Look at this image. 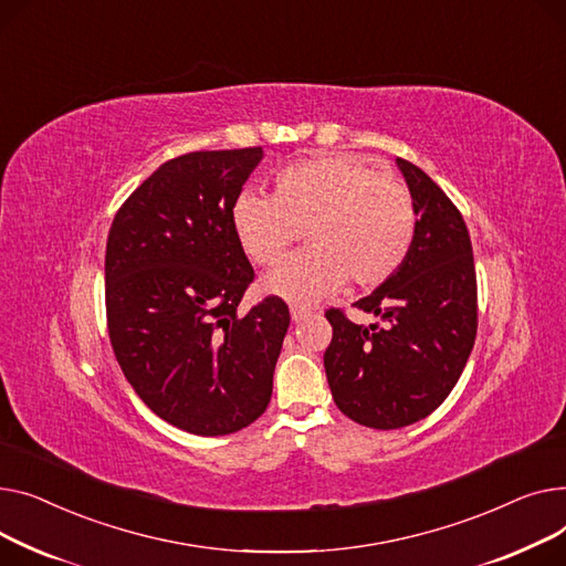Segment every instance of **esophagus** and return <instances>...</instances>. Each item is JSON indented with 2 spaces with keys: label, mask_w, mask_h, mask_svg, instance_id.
<instances>
[{
  "label": "esophagus",
  "mask_w": 566,
  "mask_h": 566,
  "mask_svg": "<svg viewBox=\"0 0 566 566\" xmlns=\"http://www.w3.org/2000/svg\"><path fill=\"white\" fill-rule=\"evenodd\" d=\"M311 308H306V306H292L290 308V315H292V322H302V319H306V317H311Z\"/></svg>",
  "instance_id": "esophagus-1"
}]
</instances>
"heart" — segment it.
<instances>
[{
    "instance_id": "b5f03b06",
    "label": "heart",
    "mask_w": 566,
    "mask_h": 566,
    "mask_svg": "<svg viewBox=\"0 0 566 566\" xmlns=\"http://www.w3.org/2000/svg\"><path fill=\"white\" fill-rule=\"evenodd\" d=\"M232 230L262 268L276 264L304 230L311 247L264 276L262 290L306 304L347 279L358 287L388 281L413 247L418 210L400 176L334 153L285 166L274 178V196L240 193Z\"/></svg>"
}]
</instances>
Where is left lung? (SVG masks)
<instances>
[{
    "label": "left lung",
    "instance_id": "1",
    "mask_svg": "<svg viewBox=\"0 0 566 566\" xmlns=\"http://www.w3.org/2000/svg\"><path fill=\"white\" fill-rule=\"evenodd\" d=\"M413 193V247L388 281L354 306L381 322L324 315L334 338L324 368L336 407L358 424L397 429L427 418L459 381L478 336V279L467 221L416 164L397 157Z\"/></svg>",
    "mask_w": 566,
    "mask_h": 566
}]
</instances>
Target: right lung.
Wrapping results in <instances>:
<instances>
[{
  "instance_id": "add662e5",
  "label": "right lung",
  "mask_w": 566,
  "mask_h": 566,
  "mask_svg": "<svg viewBox=\"0 0 566 566\" xmlns=\"http://www.w3.org/2000/svg\"><path fill=\"white\" fill-rule=\"evenodd\" d=\"M260 159L262 148L169 159L109 228L105 306L116 360L153 413L196 437L232 434L264 413L290 326L276 294L240 313L255 274L232 206Z\"/></svg>"
}]
</instances>
